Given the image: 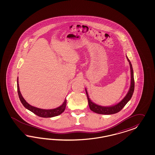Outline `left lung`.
<instances>
[{"label":"left lung","instance_id":"1","mask_svg":"<svg viewBox=\"0 0 155 155\" xmlns=\"http://www.w3.org/2000/svg\"><path fill=\"white\" fill-rule=\"evenodd\" d=\"M127 59L128 61L129 62V64L130 66V69H131V85H130V88L129 89L128 92L127 93V95L119 103H117L115 105L111 106L105 107V106H99V105H98V104L94 103V102H93L89 98L87 90L86 89L85 90H86V93L87 99H88V103H89L90 109L92 111H93L94 113H97V114H104V115H110V114H116V113L119 112L122 108L125 106V105L127 104V102L131 98L132 96L134 91L135 81H134V71L132 69L131 63L127 57Z\"/></svg>","mask_w":155,"mask_h":155}]
</instances>
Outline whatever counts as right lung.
<instances>
[{
  "label": "right lung",
  "instance_id": "right-lung-1",
  "mask_svg": "<svg viewBox=\"0 0 155 155\" xmlns=\"http://www.w3.org/2000/svg\"><path fill=\"white\" fill-rule=\"evenodd\" d=\"M17 87H18V93L19 95V99L23 104L24 106L28 109V110L31 111V112L34 113L36 115L40 117H56L63 113L65 110L66 104V99H65L64 103L62 104L60 107L54 109H50V110H45L41 108H37L33 107L32 106L30 105L29 103L26 102V101L24 99L23 96L20 91L19 86V82H18V78L17 80Z\"/></svg>",
  "mask_w": 155,
  "mask_h": 155
}]
</instances>
